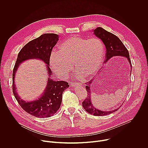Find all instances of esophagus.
<instances>
[{
    "label": "esophagus",
    "mask_w": 148,
    "mask_h": 148,
    "mask_svg": "<svg viewBox=\"0 0 148 148\" xmlns=\"http://www.w3.org/2000/svg\"><path fill=\"white\" fill-rule=\"evenodd\" d=\"M82 84L81 83H78V82H76V83H72V86H81Z\"/></svg>",
    "instance_id": "esophagus-1"
}]
</instances>
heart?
Instances as JSON below:
<instances>
[{"label": "heart", "mask_w": 148, "mask_h": 148, "mask_svg": "<svg viewBox=\"0 0 148 148\" xmlns=\"http://www.w3.org/2000/svg\"><path fill=\"white\" fill-rule=\"evenodd\" d=\"M104 56L102 41L95 37L89 39L78 36L69 38L62 42L59 51H53L50 57V65L59 77H67L74 63L78 75H94L99 70Z\"/></svg>", "instance_id": "heart-1"}]
</instances>
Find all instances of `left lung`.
Masks as SVG:
<instances>
[{
    "label": "left lung",
    "mask_w": 148,
    "mask_h": 148,
    "mask_svg": "<svg viewBox=\"0 0 148 148\" xmlns=\"http://www.w3.org/2000/svg\"><path fill=\"white\" fill-rule=\"evenodd\" d=\"M94 34L102 41L105 48H106V53H105L106 57H105V62L108 61L110 58L114 56H121L126 58L130 62L131 67V69H132V64L128 50L116 36L100 27L94 30ZM92 80H90L86 82V88L88 94L87 97L82 103V106L86 111L89 114L95 116H103L110 114L118 110L121 107H119V108L115 109L111 111H102L95 108V107H94L91 101V91L90 90V85L92 83Z\"/></svg>",
    "instance_id": "8db88e82"
}]
</instances>
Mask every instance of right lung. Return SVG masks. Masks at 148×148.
<instances>
[{
	"mask_svg": "<svg viewBox=\"0 0 148 148\" xmlns=\"http://www.w3.org/2000/svg\"><path fill=\"white\" fill-rule=\"evenodd\" d=\"M58 40V35L46 33L29 41L18 53L13 69L12 89L15 98L23 110L36 117H50L57 111L62 102V92L69 87V83L64 81H54L49 77L45 91L41 97L35 101L26 102L20 98L16 92L15 74L21 63L29 59L35 58L46 63L48 75L51 77L52 72L49 67L50 57Z\"/></svg>",
	"mask_w": 148,
	"mask_h": 148,
	"instance_id": "1",
	"label": "right lung"
}]
</instances>
